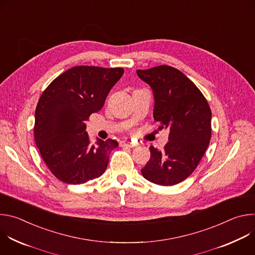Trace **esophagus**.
I'll use <instances>...</instances> for the list:
<instances>
[{"label": "esophagus", "mask_w": 255, "mask_h": 255, "mask_svg": "<svg viewBox=\"0 0 255 255\" xmlns=\"http://www.w3.org/2000/svg\"><path fill=\"white\" fill-rule=\"evenodd\" d=\"M120 146H121V147H129V148H132V147L137 146V144L132 143V142H128V141H121V142H120Z\"/></svg>", "instance_id": "esophagus-1"}]
</instances>
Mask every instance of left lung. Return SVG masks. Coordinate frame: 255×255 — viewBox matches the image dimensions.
<instances>
[{
	"instance_id": "obj_1",
	"label": "left lung",
	"mask_w": 255,
	"mask_h": 255,
	"mask_svg": "<svg viewBox=\"0 0 255 255\" xmlns=\"http://www.w3.org/2000/svg\"><path fill=\"white\" fill-rule=\"evenodd\" d=\"M154 95V121L158 129H168L162 150L150 146V159L141 169L147 180L173 186L197 168L211 139L210 106L197 86L180 70L169 65L137 69Z\"/></svg>"
}]
</instances>
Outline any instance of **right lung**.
<instances>
[{
    "label": "right lung",
    "instance_id": "1",
    "mask_svg": "<svg viewBox=\"0 0 255 255\" xmlns=\"http://www.w3.org/2000/svg\"><path fill=\"white\" fill-rule=\"evenodd\" d=\"M123 74L122 67L75 66L43 91L35 111V143L49 170L63 183L85 184L105 172L118 142L99 139L92 144L86 123L103 108Z\"/></svg>",
    "mask_w": 255,
    "mask_h": 255
}]
</instances>
